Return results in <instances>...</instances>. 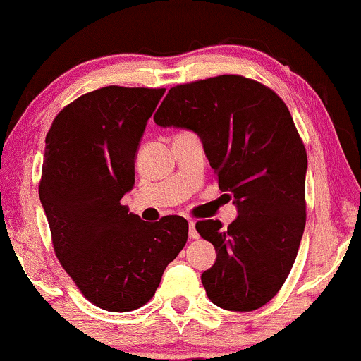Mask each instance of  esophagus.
<instances>
[{"label": "esophagus", "mask_w": 361, "mask_h": 361, "mask_svg": "<svg viewBox=\"0 0 361 361\" xmlns=\"http://www.w3.org/2000/svg\"><path fill=\"white\" fill-rule=\"evenodd\" d=\"M188 228H190V230H188L190 238H191V240H196V238H198V231L195 230V221H188Z\"/></svg>", "instance_id": "1"}]
</instances>
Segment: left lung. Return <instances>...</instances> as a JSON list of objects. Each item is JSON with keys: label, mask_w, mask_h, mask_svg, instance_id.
<instances>
[{"label": "left lung", "mask_w": 361, "mask_h": 361, "mask_svg": "<svg viewBox=\"0 0 361 361\" xmlns=\"http://www.w3.org/2000/svg\"><path fill=\"white\" fill-rule=\"evenodd\" d=\"M159 126L195 131L221 191L238 216L196 223L216 250L203 271L208 298L230 312H253L285 283L302 241L307 203V149L275 91L240 75L178 85L154 113Z\"/></svg>", "instance_id": "1"}]
</instances>
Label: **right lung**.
I'll return each instance as SVG.
<instances>
[{"label": "right lung", "instance_id": "right-lung-1", "mask_svg": "<svg viewBox=\"0 0 361 361\" xmlns=\"http://www.w3.org/2000/svg\"><path fill=\"white\" fill-rule=\"evenodd\" d=\"M165 88L104 86L58 113L47 135L39 200L54 253L86 300L131 312L152 300L188 240V221H143L120 203L135 185V159Z\"/></svg>", "mask_w": 361, "mask_h": 361}]
</instances>
